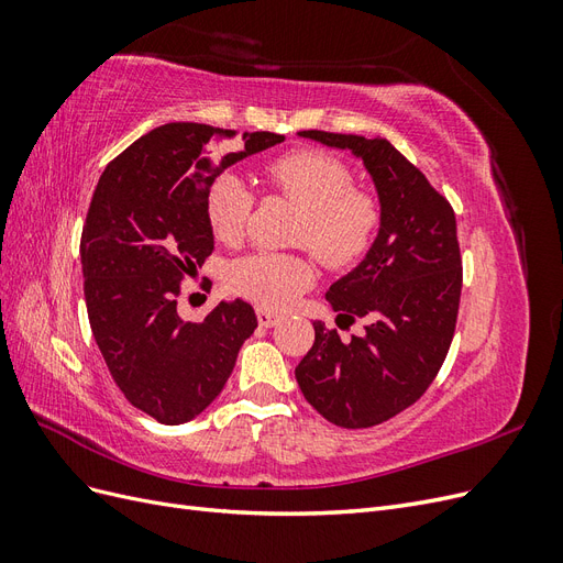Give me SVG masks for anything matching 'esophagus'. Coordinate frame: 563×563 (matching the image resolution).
<instances>
[{"label": "esophagus", "instance_id": "34e87169", "mask_svg": "<svg viewBox=\"0 0 563 563\" xmlns=\"http://www.w3.org/2000/svg\"><path fill=\"white\" fill-rule=\"evenodd\" d=\"M255 314H258V323H261L263 329H272V327H275V323L279 321L277 314H272V312H267V310H258Z\"/></svg>", "mask_w": 563, "mask_h": 563}]
</instances>
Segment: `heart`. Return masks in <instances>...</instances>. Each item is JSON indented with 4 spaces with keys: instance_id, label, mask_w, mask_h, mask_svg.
<instances>
[{
    "instance_id": "1",
    "label": "heart",
    "mask_w": 563,
    "mask_h": 563,
    "mask_svg": "<svg viewBox=\"0 0 563 563\" xmlns=\"http://www.w3.org/2000/svg\"><path fill=\"white\" fill-rule=\"evenodd\" d=\"M265 183L302 209L296 242L310 246L331 269L360 263L376 242L383 211L378 199L354 187L352 168L329 152L305 147L286 152L265 166ZM253 195L236 174H220L207 190L203 213L211 234L223 244L244 236ZM317 279V267L305 253L255 251L225 267L234 296L261 310H286Z\"/></svg>"
}]
</instances>
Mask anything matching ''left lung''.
<instances>
[{
	"instance_id": "obj_1",
	"label": "left lung",
	"mask_w": 563,
	"mask_h": 563,
	"mask_svg": "<svg viewBox=\"0 0 563 563\" xmlns=\"http://www.w3.org/2000/svg\"><path fill=\"white\" fill-rule=\"evenodd\" d=\"M300 135L362 157L380 197L376 242L327 294L338 327L364 321V333L343 343L314 321V345L296 366L305 399L323 418L364 430L413 406L446 360L463 291L455 213L387 139L314 129Z\"/></svg>"
}]
</instances>
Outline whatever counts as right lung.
Listing matches in <instances>:
<instances>
[{
    "label": "right lung",
    "instance_id": "right-lung-1",
    "mask_svg": "<svg viewBox=\"0 0 563 563\" xmlns=\"http://www.w3.org/2000/svg\"><path fill=\"white\" fill-rule=\"evenodd\" d=\"M284 141L269 131L174 122L145 133L100 176L81 230L84 298L96 345L131 406L164 424L199 416L225 387L258 327L249 302L178 314L180 284L213 253L209 185Z\"/></svg>",
    "mask_w": 563,
    "mask_h": 563
}]
</instances>
